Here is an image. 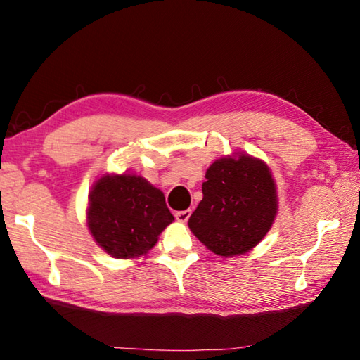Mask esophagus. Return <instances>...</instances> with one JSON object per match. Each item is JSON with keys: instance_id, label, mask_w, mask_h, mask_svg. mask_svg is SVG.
Returning <instances> with one entry per match:
<instances>
[{"instance_id": "esophagus-1", "label": "esophagus", "mask_w": 360, "mask_h": 360, "mask_svg": "<svg viewBox=\"0 0 360 360\" xmlns=\"http://www.w3.org/2000/svg\"><path fill=\"white\" fill-rule=\"evenodd\" d=\"M191 214H192L191 210H184V211H178L174 216H176V221H178V222H187L188 217H191Z\"/></svg>"}]
</instances>
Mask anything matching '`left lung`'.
Listing matches in <instances>:
<instances>
[{
    "mask_svg": "<svg viewBox=\"0 0 360 360\" xmlns=\"http://www.w3.org/2000/svg\"><path fill=\"white\" fill-rule=\"evenodd\" d=\"M203 200L188 229L222 257L245 254L259 245L278 212L276 186L265 162L248 154L219 158L206 169Z\"/></svg>",
    "mask_w": 360,
    "mask_h": 360,
    "instance_id": "obj_1",
    "label": "left lung"
}]
</instances>
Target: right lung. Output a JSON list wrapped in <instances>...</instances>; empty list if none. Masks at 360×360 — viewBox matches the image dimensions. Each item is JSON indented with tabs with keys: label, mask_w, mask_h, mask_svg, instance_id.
I'll return each instance as SVG.
<instances>
[{
	"label": "right lung",
	"mask_w": 360,
	"mask_h": 360,
	"mask_svg": "<svg viewBox=\"0 0 360 360\" xmlns=\"http://www.w3.org/2000/svg\"><path fill=\"white\" fill-rule=\"evenodd\" d=\"M173 221L163 192L141 176L105 174L89 193L90 233L115 259L148 254Z\"/></svg>",
	"instance_id": "add662e5"
}]
</instances>
